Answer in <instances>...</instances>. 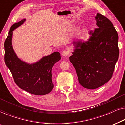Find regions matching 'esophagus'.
<instances>
[{"label": "esophagus", "instance_id": "obj_1", "mask_svg": "<svg viewBox=\"0 0 125 125\" xmlns=\"http://www.w3.org/2000/svg\"><path fill=\"white\" fill-rule=\"evenodd\" d=\"M68 54H69V52H68V50H63L62 52V55L63 56H64V57H66V56H67Z\"/></svg>", "mask_w": 125, "mask_h": 125}]
</instances>
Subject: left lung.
I'll return each mask as SVG.
<instances>
[{
    "label": "left lung",
    "mask_w": 125,
    "mask_h": 125,
    "mask_svg": "<svg viewBox=\"0 0 125 125\" xmlns=\"http://www.w3.org/2000/svg\"><path fill=\"white\" fill-rule=\"evenodd\" d=\"M95 18L97 28L89 31L87 41L73 42L69 58L80 84L89 89L97 88L111 79L119 57L118 36L113 25L100 13Z\"/></svg>",
    "instance_id": "8db88e82"
}]
</instances>
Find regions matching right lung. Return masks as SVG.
<instances>
[{
    "label": "right lung",
    "instance_id": "right-lung-1",
    "mask_svg": "<svg viewBox=\"0 0 125 125\" xmlns=\"http://www.w3.org/2000/svg\"><path fill=\"white\" fill-rule=\"evenodd\" d=\"M25 21L26 19H22L10 28L4 42L5 63L19 88L35 95H45L54 88L52 70L61 59V55L59 52H55L31 64L18 58L12 46L13 31Z\"/></svg>",
    "mask_w": 125,
    "mask_h": 125
}]
</instances>
